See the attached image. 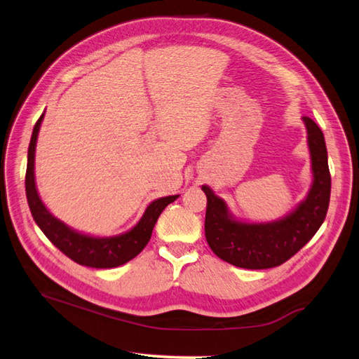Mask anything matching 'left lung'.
<instances>
[{"mask_svg": "<svg viewBox=\"0 0 359 359\" xmlns=\"http://www.w3.org/2000/svg\"><path fill=\"white\" fill-rule=\"evenodd\" d=\"M307 126L309 148L313 170V185L307 199L284 219L270 224H243L228 215L226 203L208 187L205 215V238L222 261L248 270L273 269L287 262L313 238L327 216L332 179L327 162L324 134L310 117Z\"/></svg>", "mask_w": 359, "mask_h": 359, "instance_id": "obj_1", "label": "left lung"}]
</instances>
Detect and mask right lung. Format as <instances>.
Wrapping results in <instances>:
<instances>
[{
    "label": "right lung",
    "mask_w": 359,
    "mask_h": 359,
    "mask_svg": "<svg viewBox=\"0 0 359 359\" xmlns=\"http://www.w3.org/2000/svg\"><path fill=\"white\" fill-rule=\"evenodd\" d=\"M43 117L44 116L38 118L34 126L32 139H30L27 151L26 170V197L36 225L41 228L46 238L53 245L80 265L93 266V269H114V266L129 262L147 247V243L151 239L152 228H154L160 212L171 202L177 199L179 196L160 197V199L152 202L139 220V224L125 234L114 236V238H93V236H86L71 230L69 226H66L63 222H60L58 219L50 215L36 193L34 160L36 135L38 131H40Z\"/></svg>",
    "instance_id": "right-lung-1"
}]
</instances>
